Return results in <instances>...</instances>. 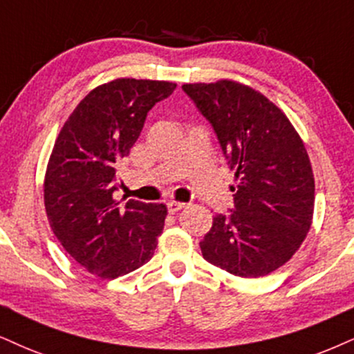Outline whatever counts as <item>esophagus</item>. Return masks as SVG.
<instances>
[{
  "mask_svg": "<svg viewBox=\"0 0 354 354\" xmlns=\"http://www.w3.org/2000/svg\"><path fill=\"white\" fill-rule=\"evenodd\" d=\"M185 207V203H180V202H176V200H170L167 203V210L169 213H177L178 210H182V208Z\"/></svg>",
  "mask_w": 354,
  "mask_h": 354,
  "instance_id": "1",
  "label": "esophagus"
}]
</instances>
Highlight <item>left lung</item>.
Returning a JSON list of instances; mask_svg holds the SVG:
<instances>
[{
  "label": "left lung",
  "instance_id": "1",
  "mask_svg": "<svg viewBox=\"0 0 354 354\" xmlns=\"http://www.w3.org/2000/svg\"><path fill=\"white\" fill-rule=\"evenodd\" d=\"M215 131L236 185L234 207L200 243L208 263L239 277L286 264L312 225L315 180L302 139L272 102L233 80L185 84Z\"/></svg>",
  "mask_w": 354,
  "mask_h": 354
}]
</instances>
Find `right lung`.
Listing matches in <instances>:
<instances>
[{"label":"right lung","instance_id":"obj_1","mask_svg":"<svg viewBox=\"0 0 354 354\" xmlns=\"http://www.w3.org/2000/svg\"><path fill=\"white\" fill-rule=\"evenodd\" d=\"M172 82L116 78L77 104L55 139L44 180L50 228L64 250L88 272L116 279L154 256L164 203L113 198L116 164L129 154L157 102Z\"/></svg>","mask_w":354,"mask_h":354}]
</instances>
